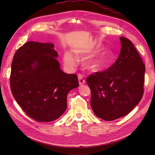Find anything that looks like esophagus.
Here are the masks:
<instances>
[{"label": "esophagus", "mask_w": 155, "mask_h": 155, "mask_svg": "<svg viewBox=\"0 0 155 155\" xmlns=\"http://www.w3.org/2000/svg\"><path fill=\"white\" fill-rule=\"evenodd\" d=\"M78 81H79V83L80 85H84L85 83V80L84 79L83 76H82L81 74H79L78 75Z\"/></svg>", "instance_id": "1"}]
</instances>
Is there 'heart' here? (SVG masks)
Masks as SVG:
<instances>
[{"instance_id": "b5f03b06", "label": "heart", "mask_w": 155, "mask_h": 155, "mask_svg": "<svg viewBox=\"0 0 155 155\" xmlns=\"http://www.w3.org/2000/svg\"><path fill=\"white\" fill-rule=\"evenodd\" d=\"M92 50L91 48H88L83 51H77V54H86ZM105 51H101L100 53L89 58L85 63V66L87 70L91 72H97L100 70L106 64L105 60ZM64 61L66 65L68 67H73L76 63V59L70 52H66L64 55Z\"/></svg>"}]
</instances>
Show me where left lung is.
<instances>
[{
  "label": "left lung",
  "mask_w": 155,
  "mask_h": 155,
  "mask_svg": "<svg viewBox=\"0 0 155 155\" xmlns=\"http://www.w3.org/2000/svg\"><path fill=\"white\" fill-rule=\"evenodd\" d=\"M120 54L112 66L87 79L91 105L96 116L112 121L128 114L143 94L145 65L132 42L120 37Z\"/></svg>",
  "instance_id": "obj_1"
}]
</instances>
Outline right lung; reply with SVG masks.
<instances>
[{"label": "right lung", "mask_w": 155, "mask_h": 155, "mask_svg": "<svg viewBox=\"0 0 155 155\" xmlns=\"http://www.w3.org/2000/svg\"><path fill=\"white\" fill-rule=\"evenodd\" d=\"M54 45L27 42L13 56L12 94L25 113L39 122L59 118L67 107L68 92L79 87L76 74L63 72Z\"/></svg>", "instance_id": "1"}]
</instances>
